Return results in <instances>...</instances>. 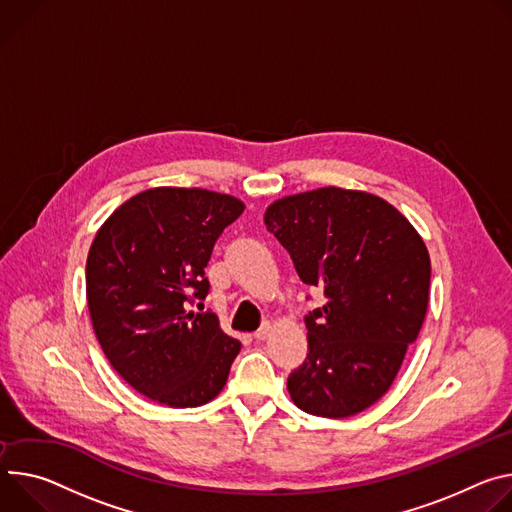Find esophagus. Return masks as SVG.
Returning <instances> with one entry per match:
<instances>
[{
  "instance_id": "1",
  "label": "esophagus",
  "mask_w": 512,
  "mask_h": 512,
  "mask_svg": "<svg viewBox=\"0 0 512 512\" xmlns=\"http://www.w3.org/2000/svg\"><path fill=\"white\" fill-rule=\"evenodd\" d=\"M272 331V325L270 323H264L258 331H254V339H258V342H262V339H266Z\"/></svg>"
}]
</instances>
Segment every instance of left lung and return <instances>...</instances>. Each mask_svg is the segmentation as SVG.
<instances>
[{"instance_id":"8db88e82","label":"left lung","mask_w":512,"mask_h":512,"mask_svg":"<svg viewBox=\"0 0 512 512\" xmlns=\"http://www.w3.org/2000/svg\"><path fill=\"white\" fill-rule=\"evenodd\" d=\"M264 223L325 297L305 317L309 354L287 382L293 403L327 419L362 413L390 388L425 321L423 238L382 197L339 187L282 197Z\"/></svg>"}]
</instances>
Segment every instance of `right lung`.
Instances as JSON below:
<instances>
[{
  "label": "right lung",
  "instance_id": "right-lung-1",
  "mask_svg": "<svg viewBox=\"0 0 512 512\" xmlns=\"http://www.w3.org/2000/svg\"><path fill=\"white\" fill-rule=\"evenodd\" d=\"M244 211L232 195L156 187L122 203L87 256V305L97 342L134 390L173 407H201L221 392L242 344L205 299V266L227 225Z\"/></svg>",
  "mask_w": 512,
  "mask_h": 512
}]
</instances>
